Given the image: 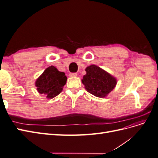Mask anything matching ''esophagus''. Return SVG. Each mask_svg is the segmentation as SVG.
Masks as SVG:
<instances>
[{"label":"esophagus","instance_id":"34e87169","mask_svg":"<svg viewBox=\"0 0 158 158\" xmlns=\"http://www.w3.org/2000/svg\"><path fill=\"white\" fill-rule=\"evenodd\" d=\"M69 76H70V77H76V76H77V74H76V73H70Z\"/></svg>","mask_w":158,"mask_h":158}]
</instances>
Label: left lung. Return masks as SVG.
<instances>
[{
    "label": "left lung",
    "instance_id": "8db88e82",
    "mask_svg": "<svg viewBox=\"0 0 158 158\" xmlns=\"http://www.w3.org/2000/svg\"><path fill=\"white\" fill-rule=\"evenodd\" d=\"M85 72L82 82L85 89L95 96L106 97L116 86L117 79L96 65L88 66Z\"/></svg>",
    "mask_w": 158,
    "mask_h": 158
}]
</instances>
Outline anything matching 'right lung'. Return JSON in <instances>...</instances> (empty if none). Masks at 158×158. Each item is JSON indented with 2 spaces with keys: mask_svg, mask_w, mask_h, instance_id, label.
<instances>
[{
  "mask_svg": "<svg viewBox=\"0 0 158 158\" xmlns=\"http://www.w3.org/2000/svg\"><path fill=\"white\" fill-rule=\"evenodd\" d=\"M66 80L64 73L59 71L54 66H50L36 80L35 84L38 92L47 95L48 99H52L62 92Z\"/></svg>",
  "mask_w": 158,
  "mask_h": 158,
  "instance_id": "obj_1",
  "label": "right lung"
}]
</instances>
